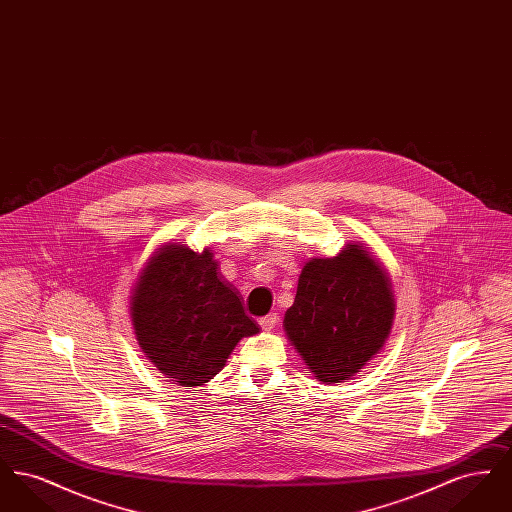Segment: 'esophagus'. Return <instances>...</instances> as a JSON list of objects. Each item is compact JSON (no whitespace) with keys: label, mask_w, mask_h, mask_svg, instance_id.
<instances>
[{"label":"esophagus","mask_w":512,"mask_h":512,"mask_svg":"<svg viewBox=\"0 0 512 512\" xmlns=\"http://www.w3.org/2000/svg\"><path fill=\"white\" fill-rule=\"evenodd\" d=\"M259 324H261L263 330H272L278 324V315L270 313L267 317L259 318Z\"/></svg>","instance_id":"esophagus-1"}]
</instances>
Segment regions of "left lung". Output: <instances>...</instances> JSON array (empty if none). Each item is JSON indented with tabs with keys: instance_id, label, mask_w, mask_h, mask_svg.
<instances>
[{
	"instance_id": "left-lung-1",
	"label": "left lung",
	"mask_w": 512,
	"mask_h": 512,
	"mask_svg": "<svg viewBox=\"0 0 512 512\" xmlns=\"http://www.w3.org/2000/svg\"><path fill=\"white\" fill-rule=\"evenodd\" d=\"M395 315L391 280L363 244L311 259L286 311L288 340L324 384L353 378L384 347Z\"/></svg>"
}]
</instances>
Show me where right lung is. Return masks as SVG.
<instances>
[{
	"mask_svg": "<svg viewBox=\"0 0 512 512\" xmlns=\"http://www.w3.org/2000/svg\"><path fill=\"white\" fill-rule=\"evenodd\" d=\"M130 317L147 359L184 388L213 380L238 341L259 332L211 249L195 253L184 244H165L149 257L132 290Z\"/></svg>",
	"mask_w": 512,
	"mask_h": 512,
	"instance_id": "add662e5",
	"label": "right lung"
}]
</instances>
